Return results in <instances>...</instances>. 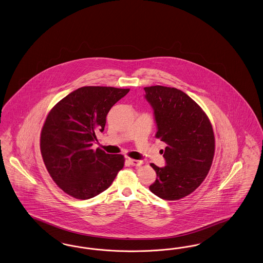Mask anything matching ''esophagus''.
<instances>
[{"instance_id":"obj_1","label":"esophagus","mask_w":263,"mask_h":263,"mask_svg":"<svg viewBox=\"0 0 263 263\" xmlns=\"http://www.w3.org/2000/svg\"><path fill=\"white\" fill-rule=\"evenodd\" d=\"M128 161L133 166H139V165L143 164V160H138V159H133V158H128Z\"/></svg>"}]
</instances>
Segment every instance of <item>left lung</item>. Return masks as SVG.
I'll list each match as a JSON object with an SVG mask.
<instances>
[{
  "label": "left lung",
  "instance_id": "left-lung-1",
  "mask_svg": "<svg viewBox=\"0 0 263 263\" xmlns=\"http://www.w3.org/2000/svg\"><path fill=\"white\" fill-rule=\"evenodd\" d=\"M145 98L154 108L156 137L166 144V165L151 163L158 178L149 190L160 199L177 200L197 189L210 171L215 139L210 119L189 96L176 88H144Z\"/></svg>",
  "mask_w": 263,
  "mask_h": 263
}]
</instances>
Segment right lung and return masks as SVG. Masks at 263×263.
<instances>
[{
    "mask_svg": "<svg viewBox=\"0 0 263 263\" xmlns=\"http://www.w3.org/2000/svg\"><path fill=\"white\" fill-rule=\"evenodd\" d=\"M130 89L86 86L53 106L43 125L40 149L54 183L67 195L88 200L107 189L124 166L122 155L92 148L96 133L103 132L105 118Z\"/></svg>",
    "mask_w": 263,
    "mask_h": 263,
    "instance_id": "1",
    "label": "right lung"
}]
</instances>
